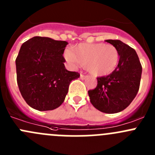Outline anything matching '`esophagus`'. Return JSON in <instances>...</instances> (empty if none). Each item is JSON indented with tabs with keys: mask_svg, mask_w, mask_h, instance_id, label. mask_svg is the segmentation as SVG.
<instances>
[{
	"mask_svg": "<svg viewBox=\"0 0 155 155\" xmlns=\"http://www.w3.org/2000/svg\"><path fill=\"white\" fill-rule=\"evenodd\" d=\"M87 76H86V75H84V74H82V73H81V74H80L81 79H85V78H87Z\"/></svg>",
	"mask_w": 155,
	"mask_h": 155,
	"instance_id": "esophagus-1",
	"label": "esophagus"
}]
</instances>
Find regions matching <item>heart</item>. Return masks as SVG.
Instances as JSON below:
<instances>
[{"mask_svg": "<svg viewBox=\"0 0 155 155\" xmlns=\"http://www.w3.org/2000/svg\"><path fill=\"white\" fill-rule=\"evenodd\" d=\"M70 63L85 68L94 76H104L112 73L118 67L120 54L111 44L80 43L65 54Z\"/></svg>", "mask_w": 155, "mask_h": 155, "instance_id": "b5f03b06", "label": "heart"}]
</instances>
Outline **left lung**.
Masks as SVG:
<instances>
[{"label": "left lung", "mask_w": 155, "mask_h": 155, "mask_svg": "<svg viewBox=\"0 0 155 155\" xmlns=\"http://www.w3.org/2000/svg\"><path fill=\"white\" fill-rule=\"evenodd\" d=\"M118 49L120 60L116 69L106 76L97 77L96 87L87 91L90 101L105 113L124 110L137 96L140 88L142 65L135 50L118 40H107Z\"/></svg>", "instance_id": "left-lung-1"}]
</instances>
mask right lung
<instances>
[{"instance_id": "add662e5", "label": "right lung", "mask_w": 155, "mask_h": 155, "mask_svg": "<svg viewBox=\"0 0 155 155\" xmlns=\"http://www.w3.org/2000/svg\"><path fill=\"white\" fill-rule=\"evenodd\" d=\"M68 44L49 37H34L21 45L15 59L17 83L31 107L48 111L60 107L70 82L80 76L65 68L63 54Z\"/></svg>"}]
</instances>
